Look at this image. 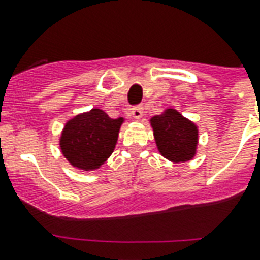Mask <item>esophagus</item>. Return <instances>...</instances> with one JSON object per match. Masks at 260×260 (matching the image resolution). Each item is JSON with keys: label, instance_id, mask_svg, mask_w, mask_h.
Returning a JSON list of instances; mask_svg holds the SVG:
<instances>
[{"label": "esophagus", "instance_id": "1", "mask_svg": "<svg viewBox=\"0 0 260 260\" xmlns=\"http://www.w3.org/2000/svg\"><path fill=\"white\" fill-rule=\"evenodd\" d=\"M131 114H132V117H134L135 120H140L143 116V105L134 106L132 110H131Z\"/></svg>", "mask_w": 260, "mask_h": 260}]
</instances>
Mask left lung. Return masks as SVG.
<instances>
[{
	"mask_svg": "<svg viewBox=\"0 0 260 260\" xmlns=\"http://www.w3.org/2000/svg\"><path fill=\"white\" fill-rule=\"evenodd\" d=\"M151 126L158 151L174 163L191 160L198 144V128L178 110L166 109L151 118Z\"/></svg>",
	"mask_w": 260,
	"mask_h": 260,
	"instance_id": "left-lung-1",
	"label": "left lung"
}]
</instances>
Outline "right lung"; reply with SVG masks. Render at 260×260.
<instances>
[{"instance_id":"right-lung-1","label":"right lung","mask_w":260,"mask_h":260,"mask_svg":"<svg viewBox=\"0 0 260 260\" xmlns=\"http://www.w3.org/2000/svg\"><path fill=\"white\" fill-rule=\"evenodd\" d=\"M124 118H110L101 109L77 114L66 122L59 146L71 166L83 171L97 170L114 151Z\"/></svg>"}]
</instances>
